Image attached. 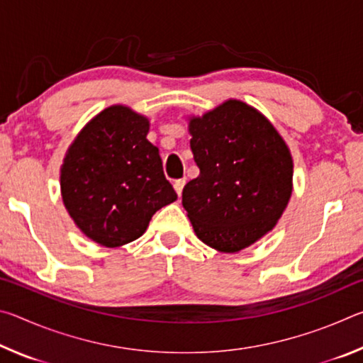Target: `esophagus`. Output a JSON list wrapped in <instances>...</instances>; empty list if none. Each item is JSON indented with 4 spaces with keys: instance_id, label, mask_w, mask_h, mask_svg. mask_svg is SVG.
Masks as SVG:
<instances>
[{
    "instance_id": "1",
    "label": "esophagus",
    "mask_w": 363,
    "mask_h": 363,
    "mask_svg": "<svg viewBox=\"0 0 363 363\" xmlns=\"http://www.w3.org/2000/svg\"><path fill=\"white\" fill-rule=\"evenodd\" d=\"M174 190H176V194L181 196V194H182V189H184V186H186V179H177V181H174Z\"/></svg>"
}]
</instances>
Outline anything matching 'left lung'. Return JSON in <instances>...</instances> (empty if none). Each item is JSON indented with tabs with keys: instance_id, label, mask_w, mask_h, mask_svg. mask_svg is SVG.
Returning a JSON list of instances; mask_svg holds the SVG:
<instances>
[{
	"instance_id": "obj_1",
	"label": "left lung",
	"mask_w": 363,
	"mask_h": 363,
	"mask_svg": "<svg viewBox=\"0 0 363 363\" xmlns=\"http://www.w3.org/2000/svg\"><path fill=\"white\" fill-rule=\"evenodd\" d=\"M199 177L182 206L196 237L223 253L253 245L277 224L293 190V158L266 116L229 99L189 121Z\"/></svg>"
}]
</instances>
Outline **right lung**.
I'll return each instance as SVG.
<instances>
[{
  "label": "right lung",
  "mask_w": 363,
  "mask_h": 363,
  "mask_svg": "<svg viewBox=\"0 0 363 363\" xmlns=\"http://www.w3.org/2000/svg\"><path fill=\"white\" fill-rule=\"evenodd\" d=\"M150 123L130 107L112 106L86 125L60 168L64 205L91 240L115 248L136 240L160 208L177 199L163 174Z\"/></svg>",
  "instance_id": "right-lung-1"
}]
</instances>
